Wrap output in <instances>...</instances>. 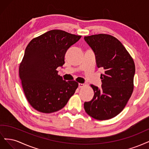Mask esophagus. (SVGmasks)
<instances>
[{
  "instance_id": "34e87169",
  "label": "esophagus",
  "mask_w": 149,
  "mask_h": 149,
  "mask_svg": "<svg viewBox=\"0 0 149 149\" xmlns=\"http://www.w3.org/2000/svg\"><path fill=\"white\" fill-rule=\"evenodd\" d=\"M84 86H85V85L84 84H79V88H81L84 87Z\"/></svg>"
}]
</instances>
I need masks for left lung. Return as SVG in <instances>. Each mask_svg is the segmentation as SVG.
Instances as JSON below:
<instances>
[{
    "mask_svg": "<svg viewBox=\"0 0 149 149\" xmlns=\"http://www.w3.org/2000/svg\"><path fill=\"white\" fill-rule=\"evenodd\" d=\"M93 50L101 74L102 88L91 85L94 91L92 100L84 103L89 116L107 120L121 113L131 97L134 89L135 64L126 49L116 38L106 34L85 36Z\"/></svg>",
    "mask_w": 149,
    "mask_h": 149,
    "instance_id": "1",
    "label": "left lung"
}]
</instances>
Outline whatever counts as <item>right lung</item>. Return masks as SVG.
Masks as SVG:
<instances>
[{
	"instance_id": "add662e5",
	"label": "right lung",
	"mask_w": 149,
	"mask_h": 149,
	"mask_svg": "<svg viewBox=\"0 0 149 149\" xmlns=\"http://www.w3.org/2000/svg\"><path fill=\"white\" fill-rule=\"evenodd\" d=\"M80 38L54 30L33 39L26 46L19 75L28 102L37 111H59L74 94L78 83L64 80L56 69L64 64L67 51Z\"/></svg>"
}]
</instances>
